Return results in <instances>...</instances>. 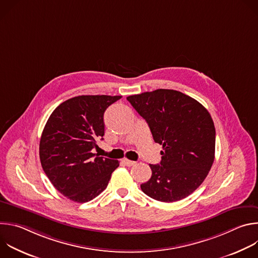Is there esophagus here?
I'll list each match as a JSON object with an SVG mask.
<instances>
[{
  "label": "esophagus",
  "mask_w": 258,
  "mask_h": 258,
  "mask_svg": "<svg viewBox=\"0 0 258 258\" xmlns=\"http://www.w3.org/2000/svg\"><path fill=\"white\" fill-rule=\"evenodd\" d=\"M123 163H124L126 166H133L136 162H135V161H132V160H130V159L124 158V159H123Z\"/></svg>",
  "instance_id": "1"
}]
</instances>
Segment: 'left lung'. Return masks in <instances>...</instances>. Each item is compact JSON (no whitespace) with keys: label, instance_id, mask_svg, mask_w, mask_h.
<instances>
[{"label":"left lung","instance_id":"8db88e82","mask_svg":"<svg viewBox=\"0 0 258 258\" xmlns=\"http://www.w3.org/2000/svg\"><path fill=\"white\" fill-rule=\"evenodd\" d=\"M126 99L163 148L161 162L149 164L152 175L142 183V191L167 203L188 197L203 182L214 161L215 127L207 109L174 90L159 89Z\"/></svg>","mask_w":258,"mask_h":258}]
</instances>
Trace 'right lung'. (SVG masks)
<instances>
[{
  "instance_id": "1",
  "label": "right lung",
  "mask_w": 258,
  "mask_h": 258,
  "mask_svg": "<svg viewBox=\"0 0 258 258\" xmlns=\"http://www.w3.org/2000/svg\"><path fill=\"white\" fill-rule=\"evenodd\" d=\"M121 96H78L50 115L40 141L42 167L53 186L78 203L103 192L118 160L93 153L104 136L105 110Z\"/></svg>"
}]
</instances>
